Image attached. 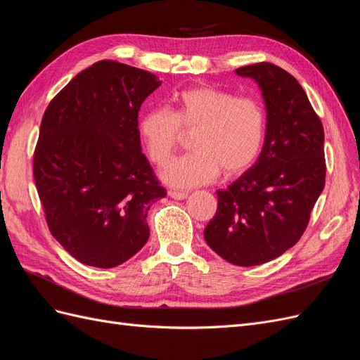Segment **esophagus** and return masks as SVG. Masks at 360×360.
Returning <instances> with one entry per match:
<instances>
[{"label": "esophagus", "instance_id": "obj_1", "mask_svg": "<svg viewBox=\"0 0 360 360\" xmlns=\"http://www.w3.org/2000/svg\"><path fill=\"white\" fill-rule=\"evenodd\" d=\"M168 195L169 197L172 198V200H186L188 198V193L186 192H177V191H169L168 192Z\"/></svg>", "mask_w": 360, "mask_h": 360}]
</instances>
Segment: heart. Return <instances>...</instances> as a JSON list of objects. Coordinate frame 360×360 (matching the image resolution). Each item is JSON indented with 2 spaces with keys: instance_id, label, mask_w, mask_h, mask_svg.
Segmentation results:
<instances>
[{
  "instance_id": "heart-1",
  "label": "heart",
  "mask_w": 360,
  "mask_h": 360,
  "mask_svg": "<svg viewBox=\"0 0 360 360\" xmlns=\"http://www.w3.org/2000/svg\"><path fill=\"white\" fill-rule=\"evenodd\" d=\"M172 111L156 108L139 122L147 156L163 163L192 132V153L169 160L160 171L169 186L189 189L224 176H237L257 160L266 136V114L252 97H236L213 86H193L172 97Z\"/></svg>"
}]
</instances>
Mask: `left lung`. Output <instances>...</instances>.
<instances>
[{
	"label": "left lung",
	"instance_id": "left-lung-1",
	"mask_svg": "<svg viewBox=\"0 0 360 360\" xmlns=\"http://www.w3.org/2000/svg\"><path fill=\"white\" fill-rule=\"evenodd\" d=\"M254 79L266 105L263 150L257 162L217 193L204 238L234 266H258L299 242L324 188V130L292 75L271 63L237 69Z\"/></svg>",
	"mask_w": 360,
	"mask_h": 360
}]
</instances>
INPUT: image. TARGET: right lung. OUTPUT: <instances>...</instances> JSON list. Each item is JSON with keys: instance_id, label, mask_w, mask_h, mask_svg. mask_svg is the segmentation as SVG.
<instances>
[{"instance_id": "right-lung-1", "label": "right lung", "mask_w": 360, "mask_h": 360, "mask_svg": "<svg viewBox=\"0 0 360 360\" xmlns=\"http://www.w3.org/2000/svg\"><path fill=\"white\" fill-rule=\"evenodd\" d=\"M160 84L97 61L43 114L32 165L39 198L52 236L82 264L120 266L148 240L147 212L167 191L141 151L138 112Z\"/></svg>"}]
</instances>
